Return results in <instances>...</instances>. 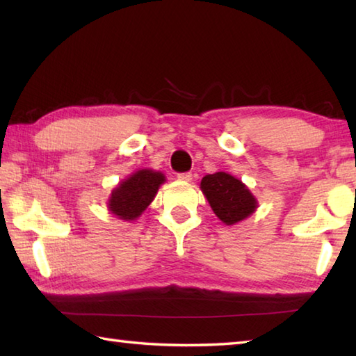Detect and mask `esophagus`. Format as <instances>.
<instances>
[{
  "instance_id": "esophagus-1",
  "label": "esophagus",
  "mask_w": 356,
  "mask_h": 356,
  "mask_svg": "<svg viewBox=\"0 0 356 356\" xmlns=\"http://www.w3.org/2000/svg\"><path fill=\"white\" fill-rule=\"evenodd\" d=\"M177 179L182 180V182H190V180L193 179V174L191 172H180Z\"/></svg>"
}]
</instances>
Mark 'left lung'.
<instances>
[{
    "label": "left lung",
    "mask_w": 356,
    "mask_h": 356,
    "mask_svg": "<svg viewBox=\"0 0 356 356\" xmlns=\"http://www.w3.org/2000/svg\"><path fill=\"white\" fill-rule=\"evenodd\" d=\"M200 190L225 225L245 220L257 209V199L248 186L228 172L218 171L202 179Z\"/></svg>",
    "instance_id": "obj_1"
}]
</instances>
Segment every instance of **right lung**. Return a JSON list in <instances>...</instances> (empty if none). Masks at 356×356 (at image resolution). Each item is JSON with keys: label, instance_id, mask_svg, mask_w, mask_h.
<instances>
[{"label": "right lung", "instance_id": "1", "mask_svg": "<svg viewBox=\"0 0 356 356\" xmlns=\"http://www.w3.org/2000/svg\"><path fill=\"white\" fill-rule=\"evenodd\" d=\"M165 182L161 171L139 170L122 180L108 199V209L125 222L136 220L154 200L159 186Z\"/></svg>", "mask_w": 356, "mask_h": 356}]
</instances>
